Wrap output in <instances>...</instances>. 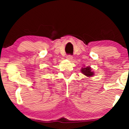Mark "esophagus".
<instances>
[{
    "mask_svg": "<svg viewBox=\"0 0 129 129\" xmlns=\"http://www.w3.org/2000/svg\"><path fill=\"white\" fill-rule=\"evenodd\" d=\"M66 58H67V59H68V60H70V61H72V60H73V56H72V55H68L66 56Z\"/></svg>",
    "mask_w": 129,
    "mask_h": 129,
    "instance_id": "1",
    "label": "esophagus"
}]
</instances>
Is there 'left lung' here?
Wrapping results in <instances>:
<instances>
[{
  "label": "left lung",
  "instance_id": "obj_1",
  "mask_svg": "<svg viewBox=\"0 0 129 129\" xmlns=\"http://www.w3.org/2000/svg\"><path fill=\"white\" fill-rule=\"evenodd\" d=\"M81 72L82 73L87 77H91L94 75V73L91 71V69L90 67H86V68H83L81 69Z\"/></svg>",
  "mask_w": 129,
  "mask_h": 129
}]
</instances>
